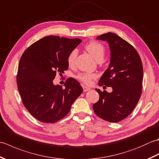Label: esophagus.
I'll list each match as a JSON object with an SVG mask.
<instances>
[{"mask_svg": "<svg viewBox=\"0 0 159 159\" xmlns=\"http://www.w3.org/2000/svg\"><path fill=\"white\" fill-rule=\"evenodd\" d=\"M83 92H87V91L90 90L89 87H86V86H83Z\"/></svg>", "mask_w": 159, "mask_h": 159, "instance_id": "34e87169", "label": "esophagus"}]
</instances>
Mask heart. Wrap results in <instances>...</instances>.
I'll return each mask as SVG.
<instances>
[{
	"label": "heart",
	"instance_id": "1",
	"mask_svg": "<svg viewBox=\"0 0 159 159\" xmlns=\"http://www.w3.org/2000/svg\"><path fill=\"white\" fill-rule=\"evenodd\" d=\"M85 49L88 51L91 55L96 60L98 61L103 59L104 55V52H105V48L103 44L95 41H92L87 43L85 46ZM78 55V52L76 49H73L71 51L67 58V64L70 66H73L75 63V61ZM96 75L93 73H80L78 74L76 78L78 80H79L80 82L86 84V85H89L92 83V80L95 79Z\"/></svg>",
	"mask_w": 159,
	"mask_h": 159
}]
</instances>
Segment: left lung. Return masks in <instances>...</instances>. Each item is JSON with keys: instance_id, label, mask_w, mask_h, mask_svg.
Listing matches in <instances>:
<instances>
[{"instance_id": "obj_1", "label": "left lung", "mask_w": 159, "mask_h": 159, "mask_svg": "<svg viewBox=\"0 0 159 159\" xmlns=\"http://www.w3.org/2000/svg\"><path fill=\"white\" fill-rule=\"evenodd\" d=\"M97 39L107 41L111 50L109 67L100 79L98 85L111 87L113 92L96 89L99 100L93 104L97 116L110 122H119L132 113L138 103L142 89V61L130 43L113 33H107Z\"/></svg>"}]
</instances>
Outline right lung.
Returning a JSON list of instances; mask_svg holds the SVG:
<instances>
[{"mask_svg": "<svg viewBox=\"0 0 159 159\" xmlns=\"http://www.w3.org/2000/svg\"><path fill=\"white\" fill-rule=\"evenodd\" d=\"M81 42L80 39L48 35L29 46L20 59L17 85L24 106L35 119L55 123L69 113L71 106L83 92L73 78L65 82V88L54 85L56 74L68 69L69 53Z\"/></svg>", "mask_w": 159, "mask_h": 159, "instance_id": "add662e5", "label": "right lung"}]
</instances>
